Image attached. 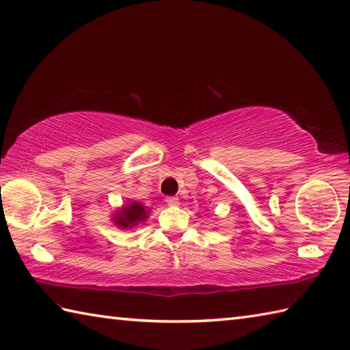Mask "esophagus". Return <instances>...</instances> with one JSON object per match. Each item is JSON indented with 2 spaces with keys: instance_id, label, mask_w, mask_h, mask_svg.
Masks as SVG:
<instances>
[{
  "instance_id": "34e87169",
  "label": "esophagus",
  "mask_w": 350,
  "mask_h": 350,
  "mask_svg": "<svg viewBox=\"0 0 350 350\" xmlns=\"http://www.w3.org/2000/svg\"><path fill=\"white\" fill-rule=\"evenodd\" d=\"M165 202H167V204H170V206H176V204L179 203V198H177V197H173V196H170V197H167V198H165Z\"/></svg>"
}]
</instances>
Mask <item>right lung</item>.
<instances>
[{
	"instance_id": "1",
	"label": "right lung",
	"mask_w": 350,
	"mask_h": 350,
	"mask_svg": "<svg viewBox=\"0 0 350 350\" xmlns=\"http://www.w3.org/2000/svg\"><path fill=\"white\" fill-rule=\"evenodd\" d=\"M148 212L150 211L144 206V204L133 200L124 204V206H122L118 212H115L112 220L120 229L136 228L139 223L147 220Z\"/></svg>"
}]
</instances>
